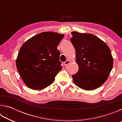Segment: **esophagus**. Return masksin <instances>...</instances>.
I'll list each match as a JSON object with an SVG mask.
<instances>
[{
    "instance_id": "esophagus-1",
    "label": "esophagus",
    "mask_w": 122,
    "mask_h": 122,
    "mask_svg": "<svg viewBox=\"0 0 122 122\" xmlns=\"http://www.w3.org/2000/svg\"><path fill=\"white\" fill-rule=\"evenodd\" d=\"M69 62H70V61H69V60H67L66 61H65V62H64V65H65V66H67L68 65V64L69 63Z\"/></svg>"
}]
</instances>
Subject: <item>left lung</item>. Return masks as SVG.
Wrapping results in <instances>:
<instances>
[{
  "label": "left lung",
  "mask_w": 122,
  "mask_h": 122,
  "mask_svg": "<svg viewBox=\"0 0 122 122\" xmlns=\"http://www.w3.org/2000/svg\"><path fill=\"white\" fill-rule=\"evenodd\" d=\"M71 41L76 51L77 73L72 75L76 86L91 90L104 83L113 66L110 48L106 43L93 34L73 32Z\"/></svg>",
  "instance_id": "left-lung-1"
}]
</instances>
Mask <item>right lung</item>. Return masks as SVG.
Returning a JSON list of instances; mask_svg holds the SVG:
<instances>
[{"mask_svg": "<svg viewBox=\"0 0 122 122\" xmlns=\"http://www.w3.org/2000/svg\"><path fill=\"white\" fill-rule=\"evenodd\" d=\"M64 34L42 32L26 41L20 48L16 68L26 85L32 89H43L53 83L61 71L60 52L57 49Z\"/></svg>", "mask_w": 122, "mask_h": 122, "instance_id": "obj_1", "label": "right lung"}]
</instances>
